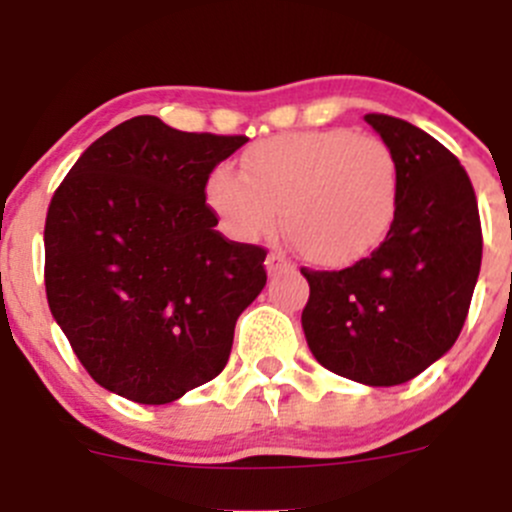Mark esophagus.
Returning <instances> with one entry per match:
<instances>
[{
	"label": "esophagus",
	"mask_w": 512,
	"mask_h": 512,
	"mask_svg": "<svg viewBox=\"0 0 512 512\" xmlns=\"http://www.w3.org/2000/svg\"><path fill=\"white\" fill-rule=\"evenodd\" d=\"M267 265V272H277V270H285V267H289V260L282 252H270L265 260Z\"/></svg>",
	"instance_id": "obj_1"
}]
</instances>
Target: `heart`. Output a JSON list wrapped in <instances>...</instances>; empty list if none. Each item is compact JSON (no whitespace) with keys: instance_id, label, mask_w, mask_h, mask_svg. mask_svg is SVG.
Segmentation results:
<instances>
[{"instance_id":"b5f03b06","label":"heart","mask_w":512,"mask_h":512,"mask_svg":"<svg viewBox=\"0 0 512 512\" xmlns=\"http://www.w3.org/2000/svg\"><path fill=\"white\" fill-rule=\"evenodd\" d=\"M399 160L389 143L349 128L260 141L240 175L215 168L205 200L232 237L255 242L282 225L309 262L347 267L389 235L399 210Z\"/></svg>"}]
</instances>
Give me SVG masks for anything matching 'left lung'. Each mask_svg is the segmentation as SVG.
Masks as SVG:
<instances>
[{"instance_id":"obj_1","label":"left lung","mask_w":512,"mask_h":512,"mask_svg":"<svg viewBox=\"0 0 512 512\" xmlns=\"http://www.w3.org/2000/svg\"><path fill=\"white\" fill-rule=\"evenodd\" d=\"M399 160V210L379 247L344 270H307L302 329L324 369L369 386L414 379L456 344L483 232L466 168L414 123L366 113Z\"/></svg>"}]
</instances>
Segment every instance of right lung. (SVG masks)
Masks as SVG:
<instances>
[{"instance_id":"add662e5","label":"right lung","mask_w":512,"mask_h":512,"mask_svg":"<svg viewBox=\"0 0 512 512\" xmlns=\"http://www.w3.org/2000/svg\"><path fill=\"white\" fill-rule=\"evenodd\" d=\"M245 143L136 116L91 143L56 188L46 299L103 389L158 406L225 369L237 317L267 282V250L215 230L205 183Z\"/></svg>"}]
</instances>
